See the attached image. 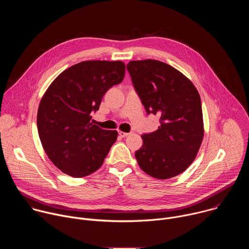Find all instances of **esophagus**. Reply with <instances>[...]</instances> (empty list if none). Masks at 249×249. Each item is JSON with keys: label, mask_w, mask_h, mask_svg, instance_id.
Masks as SVG:
<instances>
[{"label": "esophagus", "mask_w": 249, "mask_h": 249, "mask_svg": "<svg viewBox=\"0 0 249 249\" xmlns=\"http://www.w3.org/2000/svg\"><path fill=\"white\" fill-rule=\"evenodd\" d=\"M118 135H119L120 137H122V138H125V137L129 136L130 133H126V132H123V131H118Z\"/></svg>", "instance_id": "obj_1"}]
</instances>
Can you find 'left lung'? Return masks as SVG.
Returning a JSON list of instances; mask_svg holds the SVG:
<instances>
[{
  "label": "left lung",
  "mask_w": 249,
  "mask_h": 249,
  "mask_svg": "<svg viewBox=\"0 0 249 249\" xmlns=\"http://www.w3.org/2000/svg\"><path fill=\"white\" fill-rule=\"evenodd\" d=\"M136 91L160 125L142 135L143 146L135 153L138 164L158 179L182 173L195 160L204 137L200 94L178 70L158 60L130 61L127 65Z\"/></svg>",
  "instance_id": "obj_1"
}]
</instances>
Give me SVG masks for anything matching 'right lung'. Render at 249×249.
<instances>
[{"label": "right lung", "instance_id": "add662e5", "mask_svg": "<svg viewBox=\"0 0 249 249\" xmlns=\"http://www.w3.org/2000/svg\"><path fill=\"white\" fill-rule=\"evenodd\" d=\"M124 76L122 61H84L66 69L44 92L37 111L38 135L62 172L80 178L102 165L118 133L93 125L90 114Z\"/></svg>", "mask_w": 249, "mask_h": 249}]
</instances>
